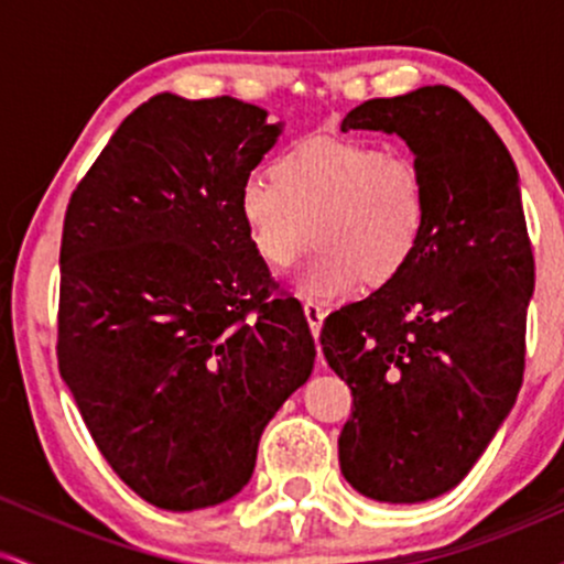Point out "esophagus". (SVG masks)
Instances as JSON below:
<instances>
[{"label": "esophagus", "instance_id": "1", "mask_svg": "<svg viewBox=\"0 0 564 564\" xmlns=\"http://www.w3.org/2000/svg\"><path fill=\"white\" fill-rule=\"evenodd\" d=\"M303 314H306L308 327H312V333H314V338H316V335H319V330H322V322H325V314L327 312L319 306V303L306 301V303H303Z\"/></svg>", "mask_w": 564, "mask_h": 564}]
</instances>
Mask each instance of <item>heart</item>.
<instances>
[{"label":"heart","mask_w":564,"mask_h":564,"mask_svg":"<svg viewBox=\"0 0 564 564\" xmlns=\"http://www.w3.org/2000/svg\"><path fill=\"white\" fill-rule=\"evenodd\" d=\"M239 218L252 252L274 271L319 242L295 284L306 299L333 301L408 271L429 226V188L419 164L383 145L312 135L276 156L271 178L245 181Z\"/></svg>","instance_id":"obj_1"}]
</instances>
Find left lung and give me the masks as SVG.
<instances>
[{
	"label": "left lung",
	"mask_w": 564,
	"mask_h": 564,
	"mask_svg": "<svg viewBox=\"0 0 564 564\" xmlns=\"http://www.w3.org/2000/svg\"><path fill=\"white\" fill-rule=\"evenodd\" d=\"M340 130L397 132L429 188L415 261L319 335L354 397L338 436L346 482L372 501L421 503L471 471L520 394L535 284L520 175L445 85L365 100Z\"/></svg>",
	"instance_id": "obj_1"
}]
</instances>
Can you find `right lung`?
Instances as JSON below:
<instances>
[{
    "label": "right lung",
    "mask_w": 564,
    "mask_h": 564,
    "mask_svg": "<svg viewBox=\"0 0 564 564\" xmlns=\"http://www.w3.org/2000/svg\"><path fill=\"white\" fill-rule=\"evenodd\" d=\"M282 122L162 93L119 124L68 199L58 367L95 445L167 511L237 496L258 440L308 381L314 338L239 218Z\"/></svg>",
    "instance_id": "1"
}]
</instances>
